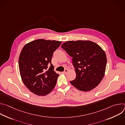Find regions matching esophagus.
<instances>
[{"mask_svg":"<svg viewBox=\"0 0 125 125\" xmlns=\"http://www.w3.org/2000/svg\"><path fill=\"white\" fill-rule=\"evenodd\" d=\"M68 72V70L67 69H66V70H65L64 72H63V74H66Z\"/></svg>","mask_w":125,"mask_h":125,"instance_id":"esophagus-1","label":"esophagus"}]
</instances>
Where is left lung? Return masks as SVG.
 Masks as SVG:
<instances>
[{"instance_id":"obj_1","label":"left lung","mask_w":125,"mask_h":125,"mask_svg":"<svg viewBox=\"0 0 125 125\" xmlns=\"http://www.w3.org/2000/svg\"><path fill=\"white\" fill-rule=\"evenodd\" d=\"M61 47L72 58L76 77L70 83L78 90L88 92L97 86L103 78L107 63L105 52L90 41H68Z\"/></svg>"}]
</instances>
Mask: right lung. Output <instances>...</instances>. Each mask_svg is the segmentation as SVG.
<instances>
[{
	"label": "right lung",
	"instance_id": "add662e5",
	"mask_svg": "<svg viewBox=\"0 0 125 125\" xmlns=\"http://www.w3.org/2000/svg\"><path fill=\"white\" fill-rule=\"evenodd\" d=\"M61 42L38 39L27 43L22 49L19 58L21 77L25 86L34 94L46 95L56 85L59 74L54 71L51 59Z\"/></svg>",
	"mask_w": 125,
	"mask_h": 125
}]
</instances>
